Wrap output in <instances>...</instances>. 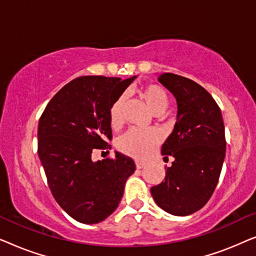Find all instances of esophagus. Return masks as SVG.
I'll use <instances>...</instances> for the list:
<instances>
[{"label": "esophagus", "mask_w": 256, "mask_h": 256, "mask_svg": "<svg viewBox=\"0 0 256 256\" xmlns=\"http://www.w3.org/2000/svg\"><path fill=\"white\" fill-rule=\"evenodd\" d=\"M136 168H138V169H143V168L146 166V163L144 162H140V160H136Z\"/></svg>", "instance_id": "esophagus-1"}]
</instances>
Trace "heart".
Returning a JSON list of instances; mask_svg holds the SVG:
<instances>
[{"mask_svg":"<svg viewBox=\"0 0 256 256\" xmlns=\"http://www.w3.org/2000/svg\"><path fill=\"white\" fill-rule=\"evenodd\" d=\"M140 94L152 110L160 114L169 104V98L166 90L155 84L143 86ZM126 96L122 94L112 104L110 108V124L113 129H118L124 124V106ZM160 142V135L154 129H130L121 136L118 142V148L124 155L134 157L136 160H144L150 156L155 146Z\"/></svg>","mask_w":256,"mask_h":256,"instance_id":"heart-1","label":"heart"}]
</instances>
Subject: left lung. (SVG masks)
Segmentation results:
<instances>
[{
    "mask_svg": "<svg viewBox=\"0 0 256 256\" xmlns=\"http://www.w3.org/2000/svg\"><path fill=\"white\" fill-rule=\"evenodd\" d=\"M158 82L177 101V121L162 146L164 158L172 156L162 183L150 188L160 208L174 216L200 210L214 191L226 152L222 112L211 94L194 80L162 73Z\"/></svg>",
    "mask_w": 256,
    "mask_h": 256,
    "instance_id": "left-lung-1",
    "label": "left lung"
}]
</instances>
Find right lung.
<instances>
[{
    "mask_svg": "<svg viewBox=\"0 0 256 256\" xmlns=\"http://www.w3.org/2000/svg\"><path fill=\"white\" fill-rule=\"evenodd\" d=\"M102 76L73 79L50 100L38 124V156L56 202L76 222L98 224L113 213L135 171L130 157L93 162L110 149V108L134 82Z\"/></svg>",
    "mask_w": 256,
    "mask_h": 256,
    "instance_id": "1",
    "label": "right lung"
}]
</instances>
